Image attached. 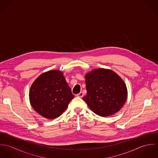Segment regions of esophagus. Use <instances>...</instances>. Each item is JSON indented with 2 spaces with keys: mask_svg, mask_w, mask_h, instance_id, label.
Here are the masks:
<instances>
[{
  "mask_svg": "<svg viewBox=\"0 0 158 158\" xmlns=\"http://www.w3.org/2000/svg\"><path fill=\"white\" fill-rule=\"evenodd\" d=\"M83 95H84V94H83V92H80L79 94H78L77 95V96L78 97H80V98H82V97H83Z\"/></svg>",
  "mask_w": 158,
  "mask_h": 158,
  "instance_id": "esophagus-1",
  "label": "esophagus"
}]
</instances>
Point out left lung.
<instances>
[{"label": "left lung", "instance_id": "left-lung-1", "mask_svg": "<svg viewBox=\"0 0 158 158\" xmlns=\"http://www.w3.org/2000/svg\"><path fill=\"white\" fill-rule=\"evenodd\" d=\"M87 95L83 99L96 114L106 117L118 112L127 97V86L113 70L97 69L86 75Z\"/></svg>", "mask_w": 158, "mask_h": 158}]
</instances>
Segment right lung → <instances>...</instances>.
<instances>
[{"label":"right lung","instance_id":"1","mask_svg":"<svg viewBox=\"0 0 158 158\" xmlns=\"http://www.w3.org/2000/svg\"><path fill=\"white\" fill-rule=\"evenodd\" d=\"M29 97L33 108L48 119L60 116L74 97L63 73L57 70L41 74L32 84Z\"/></svg>","mask_w":158,"mask_h":158}]
</instances>
